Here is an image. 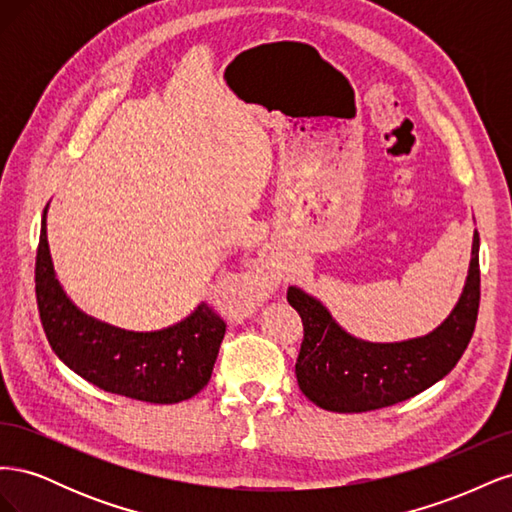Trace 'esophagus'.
Wrapping results in <instances>:
<instances>
[{"instance_id":"obj_1","label":"esophagus","mask_w":512,"mask_h":512,"mask_svg":"<svg viewBox=\"0 0 512 512\" xmlns=\"http://www.w3.org/2000/svg\"><path fill=\"white\" fill-rule=\"evenodd\" d=\"M271 286H273V282H271V277L267 273H256L243 286H239L237 299L241 303H254L258 299H265L267 294L271 292Z\"/></svg>"}]
</instances>
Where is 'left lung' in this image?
Listing matches in <instances>:
<instances>
[{
  "label": "left lung",
  "instance_id": "8db88e82",
  "mask_svg": "<svg viewBox=\"0 0 512 512\" xmlns=\"http://www.w3.org/2000/svg\"><path fill=\"white\" fill-rule=\"evenodd\" d=\"M478 232L459 303L440 327L397 344H369L348 335L320 301L290 286L288 303L303 322V342L294 374L299 389L331 412H369L399 404L429 389L466 352L478 316Z\"/></svg>",
  "mask_w": 512,
  "mask_h": 512
}]
</instances>
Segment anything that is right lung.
Instances as JSON below:
<instances>
[{
	"label": "right lung",
	"instance_id": "1",
	"mask_svg": "<svg viewBox=\"0 0 512 512\" xmlns=\"http://www.w3.org/2000/svg\"><path fill=\"white\" fill-rule=\"evenodd\" d=\"M36 301L53 352L98 389L149 404H179L205 389L226 322L207 303L175 327L123 331L83 314L59 286L46 241V209L36 254Z\"/></svg>",
	"mask_w": 512,
	"mask_h": 512
}]
</instances>
